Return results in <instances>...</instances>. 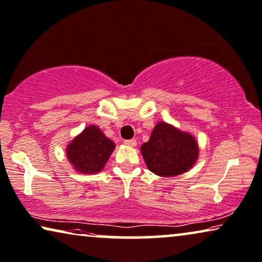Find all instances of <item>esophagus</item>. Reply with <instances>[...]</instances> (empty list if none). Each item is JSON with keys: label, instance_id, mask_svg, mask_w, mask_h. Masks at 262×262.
Wrapping results in <instances>:
<instances>
[{"label": "esophagus", "instance_id": "34e87169", "mask_svg": "<svg viewBox=\"0 0 262 262\" xmlns=\"http://www.w3.org/2000/svg\"><path fill=\"white\" fill-rule=\"evenodd\" d=\"M124 144L127 146H136L137 145V142H136V139H126L124 140Z\"/></svg>", "mask_w": 262, "mask_h": 262}]
</instances>
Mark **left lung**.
Returning a JSON list of instances; mask_svg holds the SVG:
<instances>
[{
  "label": "left lung",
  "mask_w": 262,
  "mask_h": 262,
  "mask_svg": "<svg viewBox=\"0 0 262 262\" xmlns=\"http://www.w3.org/2000/svg\"><path fill=\"white\" fill-rule=\"evenodd\" d=\"M140 150L147 169L163 177L188 171L199 157V146L191 135L163 122L155 126Z\"/></svg>",
  "instance_id": "8db88e82"
}]
</instances>
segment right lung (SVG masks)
Listing matches in <instances>:
<instances>
[{
  "instance_id": "add662e5",
  "label": "right lung",
  "mask_w": 262,
  "mask_h": 262,
  "mask_svg": "<svg viewBox=\"0 0 262 262\" xmlns=\"http://www.w3.org/2000/svg\"><path fill=\"white\" fill-rule=\"evenodd\" d=\"M115 150V143L97 126H87L67 147V158L75 170L84 173H96L104 165Z\"/></svg>"
}]
</instances>
